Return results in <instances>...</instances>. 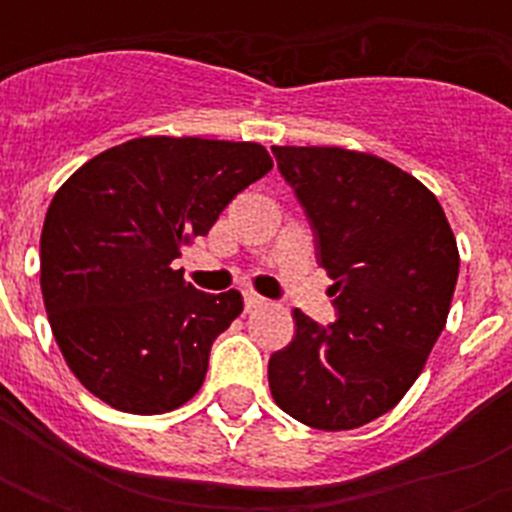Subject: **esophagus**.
Returning a JSON list of instances; mask_svg holds the SVG:
<instances>
[{
    "mask_svg": "<svg viewBox=\"0 0 512 512\" xmlns=\"http://www.w3.org/2000/svg\"><path fill=\"white\" fill-rule=\"evenodd\" d=\"M244 305H247V311H260V308H268V300L263 295H257V292H244Z\"/></svg>",
    "mask_w": 512,
    "mask_h": 512,
    "instance_id": "esophagus-1",
    "label": "esophagus"
}]
</instances>
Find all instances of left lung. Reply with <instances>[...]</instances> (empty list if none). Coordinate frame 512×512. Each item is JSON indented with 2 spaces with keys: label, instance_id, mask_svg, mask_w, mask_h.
Listing matches in <instances>:
<instances>
[{
  "label": "left lung",
  "instance_id": "left-lung-1",
  "mask_svg": "<svg viewBox=\"0 0 512 512\" xmlns=\"http://www.w3.org/2000/svg\"><path fill=\"white\" fill-rule=\"evenodd\" d=\"M303 204L337 321L295 311L268 361L273 401L316 430H353L406 396L444 332L460 273L452 225L409 172L364 151L273 146Z\"/></svg>",
  "mask_w": 512,
  "mask_h": 512
}]
</instances>
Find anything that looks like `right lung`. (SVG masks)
Here are the masks:
<instances>
[{"instance_id":"obj_1","label":"right lung","mask_w":512,"mask_h":512,"mask_svg":"<svg viewBox=\"0 0 512 512\" xmlns=\"http://www.w3.org/2000/svg\"><path fill=\"white\" fill-rule=\"evenodd\" d=\"M271 167L260 143L148 135L60 185L39 241L42 297L68 369L92 396L164 414L199 393L212 342L244 300L193 289L172 260Z\"/></svg>"}]
</instances>
